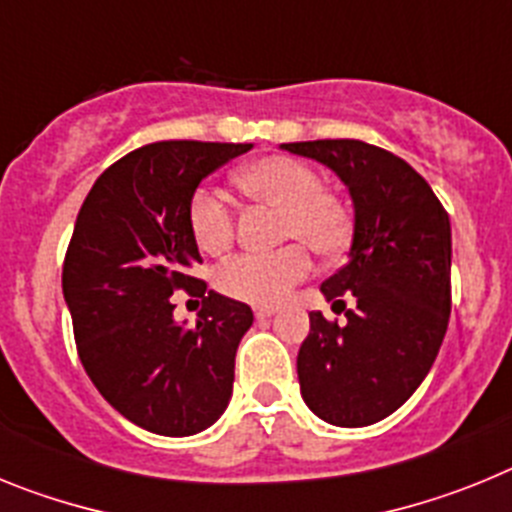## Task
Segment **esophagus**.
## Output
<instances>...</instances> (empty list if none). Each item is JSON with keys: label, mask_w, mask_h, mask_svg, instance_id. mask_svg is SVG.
Returning a JSON list of instances; mask_svg holds the SVG:
<instances>
[{"label": "esophagus", "mask_w": 512, "mask_h": 512, "mask_svg": "<svg viewBox=\"0 0 512 512\" xmlns=\"http://www.w3.org/2000/svg\"><path fill=\"white\" fill-rule=\"evenodd\" d=\"M274 312V307H256V320H269Z\"/></svg>", "instance_id": "34e87169"}]
</instances>
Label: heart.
Returning <instances> with one entry per match:
<instances>
[{
    "label": "heart",
    "instance_id": "b5f03b06",
    "mask_svg": "<svg viewBox=\"0 0 512 512\" xmlns=\"http://www.w3.org/2000/svg\"><path fill=\"white\" fill-rule=\"evenodd\" d=\"M235 182L253 200L282 207V235L297 238L323 256L343 251L351 238V217L338 197L325 192L320 174L305 161L289 156L259 158L235 174ZM189 233L202 253L217 256L233 241V207L212 187L192 194L187 210ZM310 253L289 243L271 253H241L217 271V287L233 300L277 305L289 289L310 274Z\"/></svg>",
    "mask_w": 512,
    "mask_h": 512
}]
</instances>
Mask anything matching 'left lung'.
Segmentation results:
<instances>
[{
    "mask_svg": "<svg viewBox=\"0 0 512 512\" xmlns=\"http://www.w3.org/2000/svg\"><path fill=\"white\" fill-rule=\"evenodd\" d=\"M328 166L354 205L351 251L320 284L328 302L356 300L346 325L310 312L297 354L307 408L338 428L395 413L431 372L451 315V223L423 176L364 140L282 143Z\"/></svg>",
    "mask_w": 512,
    "mask_h": 512,
    "instance_id": "8db88e82",
    "label": "left lung"
}]
</instances>
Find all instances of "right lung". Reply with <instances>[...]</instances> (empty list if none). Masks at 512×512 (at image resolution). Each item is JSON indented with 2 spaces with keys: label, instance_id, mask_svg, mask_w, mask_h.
Returning a JSON list of instances; mask_svg holds the SVG:
<instances>
[{
  "label": "right lung",
  "instance_id": "1",
  "mask_svg": "<svg viewBox=\"0 0 512 512\" xmlns=\"http://www.w3.org/2000/svg\"><path fill=\"white\" fill-rule=\"evenodd\" d=\"M253 143L161 140L128 153L99 176L76 217L63 300L76 348L99 395L158 436H194L233 395L235 351L251 307L208 292L189 233V200L207 174ZM200 294L194 326L176 324L168 297Z\"/></svg>",
  "mask_w": 512,
  "mask_h": 512
}]
</instances>
